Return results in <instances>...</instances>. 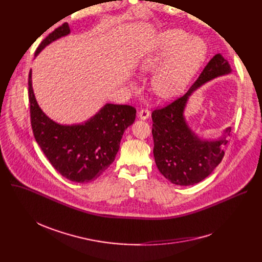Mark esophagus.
<instances>
[{"instance_id": "34e87169", "label": "esophagus", "mask_w": 262, "mask_h": 262, "mask_svg": "<svg viewBox=\"0 0 262 262\" xmlns=\"http://www.w3.org/2000/svg\"><path fill=\"white\" fill-rule=\"evenodd\" d=\"M148 117H149V110H147V109H141L140 112H139V118L141 119V120H147L148 119Z\"/></svg>"}]
</instances>
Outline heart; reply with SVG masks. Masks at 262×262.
I'll return each instance as SVG.
<instances>
[{
	"label": "heart",
	"mask_w": 262,
	"mask_h": 262,
	"mask_svg": "<svg viewBox=\"0 0 262 262\" xmlns=\"http://www.w3.org/2000/svg\"><path fill=\"white\" fill-rule=\"evenodd\" d=\"M207 52V43L202 38L171 29L157 36L140 56L137 69L140 73H154V92L163 100H172L185 91ZM130 84L134 86L135 82Z\"/></svg>",
	"instance_id": "obj_1"
}]
</instances>
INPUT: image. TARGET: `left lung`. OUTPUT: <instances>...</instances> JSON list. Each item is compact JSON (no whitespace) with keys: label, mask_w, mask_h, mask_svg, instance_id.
<instances>
[{"label":"left lung","mask_w":262,"mask_h":262,"mask_svg":"<svg viewBox=\"0 0 262 262\" xmlns=\"http://www.w3.org/2000/svg\"><path fill=\"white\" fill-rule=\"evenodd\" d=\"M231 71L221 54L214 55L185 95L152 113L155 162L160 173L172 184H198L210 175L223 159V146L231 127H227L217 139L203 138L189 126L185 110L190 96L199 88Z\"/></svg>","instance_id":"obj_1"}]
</instances>
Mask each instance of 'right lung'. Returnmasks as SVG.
I'll use <instances>...</instances> for the list:
<instances>
[{
  "mask_svg": "<svg viewBox=\"0 0 262 262\" xmlns=\"http://www.w3.org/2000/svg\"><path fill=\"white\" fill-rule=\"evenodd\" d=\"M63 23L39 45L35 57L46 47L70 34ZM31 123L35 139L42 152L63 177L74 183H89L100 177L112 164L125 129L136 119L129 105L105 104L85 122L60 124L49 118L35 98L32 70L29 75Z\"/></svg>",
  "mask_w": 262,
  "mask_h": 262,
  "instance_id": "1",
  "label": "right lung"
}]
</instances>
